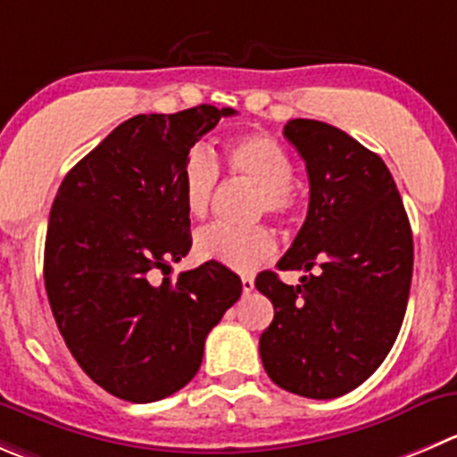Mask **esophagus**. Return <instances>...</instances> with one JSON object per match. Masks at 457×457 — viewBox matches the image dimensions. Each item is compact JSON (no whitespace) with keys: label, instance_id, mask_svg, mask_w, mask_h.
Returning <instances> with one entry per match:
<instances>
[{"label":"esophagus","instance_id":"obj_1","mask_svg":"<svg viewBox=\"0 0 457 457\" xmlns=\"http://www.w3.org/2000/svg\"><path fill=\"white\" fill-rule=\"evenodd\" d=\"M255 289V282H253V278L251 276H242V291H245V294H251V291Z\"/></svg>","mask_w":457,"mask_h":457}]
</instances>
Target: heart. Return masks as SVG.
<instances>
[{
	"label": "heart",
	"mask_w": 457,
	"mask_h": 457,
	"mask_svg": "<svg viewBox=\"0 0 457 457\" xmlns=\"http://www.w3.org/2000/svg\"><path fill=\"white\" fill-rule=\"evenodd\" d=\"M224 166L233 177L255 186L251 215H271L278 221H294L301 211V190L294 184V159L278 138L267 132H249L224 145ZM220 168L211 152L195 145L181 163V199L188 215L204 217L211 208ZM197 258L217 262L233 271H253L276 253L271 228L258 224L236 228L226 224L204 226L195 236Z\"/></svg>",
	"instance_id": "obj_1"
}]
</instances>
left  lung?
<instances>
[{"instance_id":"left-lung-1","label":"left lung","mask_w":457,"mask_h":457,"mask_svg":"<svg viewBox=\"0 0 457 457\" xmlns=\"http://www.w3.org/2000/svg\"><path fill=\"white\" fill-rule=\"evenodd\" d=\"M285 137L303 156L310 208L280 271H307L291 287L276 271L255 278L273 303L260 356L273 384L334 399L381 366L406 314L412 233L384 161L320 120L294 119Z\"/></svg>"}]
</instances>
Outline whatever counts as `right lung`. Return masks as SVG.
I'll list each match as a JSON object with an SVG mask.
<instances>
[{"mask_svg":"<svg viewBox=\"0 0 457 457\" xmlns=\"http://www.w3.org/2000/svg\"><path fill=\"white\" fill-rule=\"evenodd\" d=\"M236 110L197 105L120 123L60 184L45 245V287L78 366L114 397L150 403L184 388L204 341L240 298L217 262L156 285L193 246L181 199L190 147Z\"/></svg>","mask_w":457,"mask_h":457,"instance_id":"add662e5","label":"right lung"}]
</instances>
